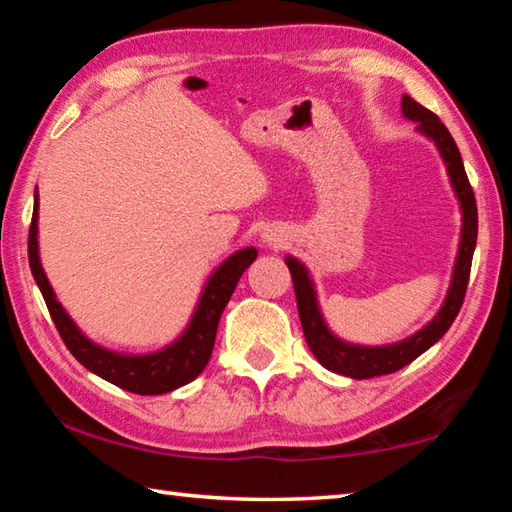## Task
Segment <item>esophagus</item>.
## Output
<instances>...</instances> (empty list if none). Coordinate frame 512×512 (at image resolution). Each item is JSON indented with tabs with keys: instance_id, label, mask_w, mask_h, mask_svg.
I'll return each mask as SVG.
<instances>
[{
	"instance_id": "34e87169",
	"label": "esophagus",
	"mask_w": 512,
	"mask_h": 512,
	"mask_svg": "<svg viewBox=\"0 0 512 512\" xmlns=\"http://www.w3.org/2000/svg\"><path fill=\"white\" fill-rule=\"evenodd\" d=\"M266 241H268V244H271V246L280 244V239H277V235H273V232H271V235H266Z\"/></svg>"
}]
</instances>
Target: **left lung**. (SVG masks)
<instances>
[{
	"label": "left lung",
	"instance_id": "obj_1",
	"mask_svg": "<svg viewBox=\"0 0 512 512\" xmlns=\"http://www.w3.org/2000/svg\"><path fill=\"white\" fill-rule=\"evenodd\" d=\"M402 112L409 119L418 121V131L429 135L431 140L436 142L440 155H443V160L447 162L449 178H452L456 196L463 207L461 250H458L452 287H449L447 300L443 309L438 311V316L433 318L427 327L420 329L418 334H413L411 339L395 345H386V348H359V345L343 343L336 339V336H332V332H329L323 323V316H320L318 305H316V293H314V287H311L305 266L296 262L293 257H287V266L293 280V291H296V300H298L302 332H305L309 350L314 352V357L323 363L327 370L339 372V375H348L352 379L391 375V372H397L400 368L409 366V363L413 359H418L424 350H429L431 345L436 343L449 327H452L454 318L463 307L467 282H470L476 232H479V214H476V198H474L470 180H467L461 153H458V146L454 142V137L449 135L447 126L438 119V115H433L429 108L420 106V103L413 101L411 97H404Z\"/></svg>",
	"mask_w": 512,
	"mask_h": 512
}]
</instances>
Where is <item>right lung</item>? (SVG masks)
<instances>
[{
	"label": "right lung",
	"mask_w": 512,
	"mask_h": 512,
	"mask_svg": "<svg viewBox=\"0 0 512 512\" xmlns=\"http://www.w3.org/2000/svg\"><path fill=\"white\" fill-rule=\"evenodd\" d=\"M38 194L36 205H33V216L29 225V266L31 273L36 277V284L42 291V298L47 302V309L51 320L58 329L60 339L67 345V350L74 354V359L83 363L85 368L92 370L94 375L110 381L124 391H131L137 395H162L169 393L173 388L185 386L189 381L201 375L207 361L212 357L216 327H219L221 311L228 305V300L235 291L241 273L255 262L257 250L244 248L232 255L228 262L219 266L207 287L203 291V298L198 302V309L189 323L187 332L180 339L164 348L162 352L146 354V357H124V354H115L99 348L92 341L85 339L79 332L65 309L60 307L54 291H51L47 275L40 266L38 257Z\"/></svg>",
	"instance_id": "obj_1"
}]
</instances>
